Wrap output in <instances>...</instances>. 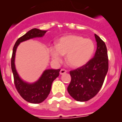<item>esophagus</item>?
Returning <instances> with one entry per match:
<instances>
[{"instance_id":"obj_1","label":"esophagus","mask_w":122,"mask_h":122,"mask_svg":"<svg viewBox=\"0 0 122 122\" xmlns=\"http://www.w3.org/2000/svg\"><path fill=\"white\" fill-rule=\"evenodd\" d=\"M66 72H67V71H66V70H65V69H61L60 70V74H61V75H62V74H65V73H66Z\"/></svg>"}]
</instances>
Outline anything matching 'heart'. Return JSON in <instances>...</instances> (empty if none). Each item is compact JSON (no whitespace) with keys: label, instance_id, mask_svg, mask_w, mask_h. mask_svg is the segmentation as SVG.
Segmentation results:
<instances>
[{"label":"heart","instance_id":"obj_1","mask_svg":"<svg viewBox=\"0 0 122 122\" xmlns=\"http://www.w3.org/2000/svg\"><path fill=\"white\" fill-rule=\"evenodd\" d=\"M95 50L93 40L76 35L62 37L56 46L49 48L50 54L55 63H60L62 56L66 55L67 64L73 68L81 67L87 64L92 58Z\"/></svg>","mask_w":122,"mask_h":122}]
</instances>
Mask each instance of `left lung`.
<instances>
[{"label": "left lung", "mask_w": 122, "mask_h": 122, "mask_svg": "<svg viewBox=\"0 0 122 122\" xmlns=\"http://www.w3.org/2000/svg\"><path fill=\"white\" fill-rule=\"evenodd\" d=\"M97 50L87 64L70 71L71 81L67 87L69 95L77 101H89L99 92L108 71V57L105 42L95 34Z\"/></svg>", "instance_id": "1"}]
</instances>
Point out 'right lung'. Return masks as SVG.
Wrapping results in <instances>:
<instances>
[{"mask_svg":"<svg viewBox=\"0 0 122 122\" xmlns=\"http://www.w3.org/2000/svg\"><path fill=\"white\" fill-rule=\"evenodd\" d=\"M47 30L32 29L18 39L13 47L11 58V69L14 76L15 85L17 91L23 99L33 104L42 102L48 97L51 91L53 81L59 76L60 69H46L42 72L39 80L34 83H28L20 77L15 67V55L18 46L21 42L36 37H42Z\"/></svg>","mask_w":122,"mask_h":122,"instance_id":"obj_1","label":"right lung"}]
</instances>
